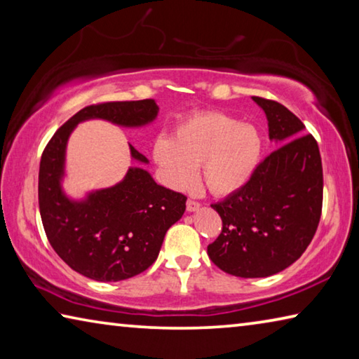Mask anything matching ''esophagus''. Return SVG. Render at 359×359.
Instances as JSON below:
<instances>
[{"label":"esophagus","instance_id":"1","mask_svg":"<svg viewBox=\"0 0 359 359\" xmlns=\"http://www.w3.org/2000/svg\"><path fill=\"white\" fill-rule=\"evenodd\" d=\"M199 205H201V204H199L198 201H194V199H188V201H187V210L188 212H194V210L199 209Z\"/></svg>","mask_w":359,"mask_h":359}]
</instances>
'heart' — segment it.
Listing matches in <instances>:
<instances>
[{
  "mask_svg": "<svg viewBox=\"0 0 359 359\" xmlns=\"http://www.w3.org/2000/svg\"><path fill=\"white\" fill-rule=\"evenodd\" d=\"M263 147V135L257 126L209 111L182 121L174 137H158L154 160L166 184L175 190L193 185L199 165L205 188L215 196H226L253 177Z\"/></svg>",
  "mask_w": 359,
  "mask_h": 359,
  "instance_id": "b5f03b06",
  "label": "heart"
}]
</instances>
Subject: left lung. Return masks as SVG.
Segmentation results:
<instances>
[{"label": "left lung", "instance_id": "obj_1", "mask_svg": "<svg viewBox=\"0 0 359 359\" xmlns=\"http://www.w3.org/2000/svg\"><path fill=\"white\" fill-rule=\"evenodd\" d=\"M263 107L269 137L280 145L259 163L241 190L212 204L222 233L209 244L212 263L226 274L255 278L287 269L306 252L323 205L318 144L280 102L253 96Z\"/></svg>", "mask_w": 359, "mask_h": 359}]
</instances>
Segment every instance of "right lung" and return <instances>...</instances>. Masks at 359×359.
Returning a JSON list of instances; mask_svg holds the SVG:
<instances>
[{
    "mask_svg": "<svg viewBox=\"0 0 359 359\" xmlns=\"http://www.w3.org/2000/svg\"><path fill=\"white\" fill-rule=\"evenodd\" d=\"M154 100L109 101L83 107L60 126L39 165V212L53 250L71 269L98 282L126 280L155 263L166 231L184 215L187 196L158 185L141 168H130L112 188L71 201L60 187L66 142L82 120L104 118L121 126H142L156 117ZM131 156L147 158L130 145Z\"/></svg>",
    "mask_w": 359,
    "mask_h": 359,
    "instance_id": "add662e5",
    "label": "right lung"
}]
</instances>
